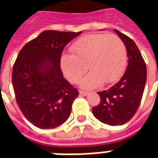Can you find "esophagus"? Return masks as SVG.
<instances>
[{"label":"esophagus","instance_id":"34e87169","mask_svg":"<svg viewBox=\"0 0 158 158\" xmlns=\"http://www.w3.org/2000/svg\"><path fill=\"white\" fill-rule=\"evenodd\" d=\"M89 94L88 91H85V90H79V95L80 96H87Z\"/></svg>","mask_w":158,"mask_h":158}]
</instances>
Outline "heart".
<instances>
[{"label":"heart","mask_w":158,"mask_h":158,"mask_svg":"<svg viewBox=\"0 0 158 158\" xmlns=\"http://www.w3.org/2000/svg\"><path fill=\"white\" fill-rule=\"evenodd\" d=\"M74 55L61 57V69L70 82L78 83L89 69L92 71L82 79L80 85L90 89L102 82L118 80L125 69L127 51L124 43L116 35L91 34L83 36L73 45Z\"/></svg>","instance_id":"1"}]
</instances>
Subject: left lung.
<instances>
[{
	"mask_svg": "<svg viewBox=\"0 0 158 158\" xmlns=\"http://www.w3.org/2000/svg\"><path fill=\"white\" fill-rule=\"evenodd\" d=\"M114 32L125 45L128 66L125 73L110 89L98 92L99 105L92 108L93 115L111 126L129 122L139 108L146 82V66L135 41L118 30Z\"/></svg>",
	"mask_w": 158,
	"mask_h": 158,
	"instance_id": "obj_1",
	"label": "left lung"
}]
</instances>
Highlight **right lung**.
Segmentation results:
<instances>
[{
	"instance_id": "right-lung-1",
	"label": "right lung",
	"mask_w": 158,
	"mask_h": 158,
	"mask_svg": "<svg viewBox=\"0 0 158 158\" xmlns=\"http://www.w3.org/2000/svg\"><path fill=\"white\" fill-rule=\"evenodd\" d=\"M80 32L45 30L28 42L13 65L12 85L23 114L40 129H54L69 118L79 91L60 68L65 45Z\"/></svg>"
}]
</instances>
